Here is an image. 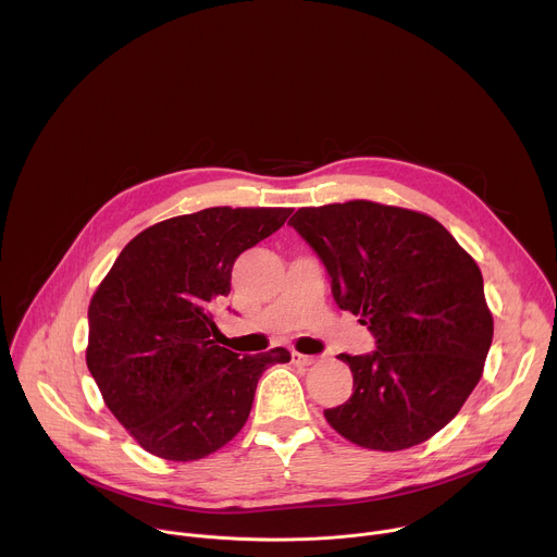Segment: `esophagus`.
<instances>
[{
    "mask_svg": "<svg viewBox=\"0 0 557 557\" xmlns=\"http://www.w3.org/2000/svg\"><path fill=\"white\" fill-rule=\"evenodd\" d=\"M290 359H293V363H299V366H310V363H314V357L301 355V352H297V350L290 352Z\"/></svg>",
    "mask_w": 557,
    "mask_h": 557,
    "instance_id": "1",
    "label": "esophagus"
}]
</instances>
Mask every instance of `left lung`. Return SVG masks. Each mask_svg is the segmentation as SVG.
Returning a JSON list of instances; mask_svg holds the SVG:
<instances>
[{
	"instance_id": "1",
	"label": "left lung",
	"mask_w": 557,
	"mask_h": 557,
	"mask_svg": "<svg viewBox=\"0 0 557 557\" xmlns=\"http://www.w3.org/2000/svg\"><path fill=\"white\" fill-rule=\"evenodd\" d=\"M288 224L324 262L342 310L374 335L339 355L350 399L324 410L350 443L399 451L432 438L479 385L494 337L483 275L434 218L370 200L301 207Z\"/></svg>"
}]
</instances>
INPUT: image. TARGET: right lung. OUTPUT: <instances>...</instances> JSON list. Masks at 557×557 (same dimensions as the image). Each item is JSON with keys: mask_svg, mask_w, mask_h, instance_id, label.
Listing matches in <instances>:
<instances>
[{"mask_svg": "<svg viewBox=\"0 0 557 557\" xmlns=\"http://www.w3.org/2000/svg\"><path fill=\"white\" fill-rule=\"evenodd\" d=\"M293 209L211 207L140 231L88 308V368L103 401L149 454L189 462L226 445L249 419L262 372L286 348L245 355L215 344V304L237 256Z\"/></svg>", "mask_w": 557, "mask_h": 557, "instance_id": "add662e5", "label": "right lung"}]
</instances>
